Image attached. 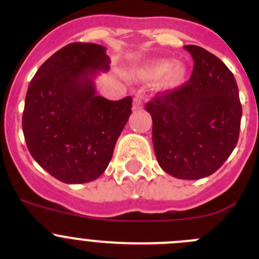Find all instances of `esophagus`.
Instances as JSON below:
<instances>
[{
	"label": "esophagus",
	"mask_w": 259,
	"mask_h": 259,
	"mask_svg": "<svg viewBox=\"0 0 259 259\" xmlns=\"http://www.w3.org/2000/svg\"><path fill=\"white\" fill-rule=\"evenodd\" d=\"M143 109V101H141V98L137 96V97H135L134 100V110L135 111H137V110H141Z\"/></svg>",
	"instance_id": "1"
}]
</instances>
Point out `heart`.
Here are the masks:
<instances>
[{"instance_id":"b5f03b06","label":"heart","mask_w":259,"mask_h":259,"mask_svg":"<svg viewBox=\"0 0 259 259\" xmlns=\"http://www.w3.org/2000/svg\"><path fill=\"white\" fill-rule=\"evenodd\" d=\"M137 77L141 80H157L162 77L161 87L164 91H174L184 81L185 67L180 63H175L172 59H157L144 63L137 68Z\"/></svg>"}]
</instances>
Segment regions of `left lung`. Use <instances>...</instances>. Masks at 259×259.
<instances>
[{"label": "left lung", "mask_w": 259, "mask_h": 259, "mask_svg": "<svg viewBox=\"0 0 259 259\" xmlns=\"http://www.w3.org/2000/svg\"><path fill=\"white\" fill-rule=\"evenodd\" d=\"M191 79L145 105L153 119V146L162 170L197 180L227 161L239 140L242 109L233 74L223 62L196 45Z\"/></svg>", "instance_id": "8db88e82"}]
</instances>
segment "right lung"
I'll use <instances>...</instances> for the list:
<instances>
[{"instance_id":"1","label":"right lung","mask_w":259,"mask_h":259,"mask_svg":"<svg viewBox=\"0 0 259 259\" xmlns=\"http://www.w3.org/2000/svg\"><path fill=\"white\" fill-rule=\"evenodd\" d=\"M109 65L105 47L74 42L48 58L28 85L22 118L27 148L66 184L104 174L132 114L130 96L110 101L96 92V76Z\"/></svg>"}]
</instances>
